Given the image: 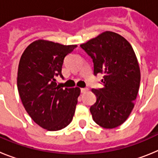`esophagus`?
Listing matches in <instances>:
<instances>
[{"instance_id": "esophagus-1", "label": "esophagus", "mask_w": 158, "mask_h": 158, "mask_svg": "<svg viewBox=\"0 0 158 158\" xmlns=\"http://www.w3.org/2000/svg\"><path fill=\"white\" fill-rule=\"evenodd\" d=\"M88 90H89V89H87V88H82V89H81V92L82 93H85Z\"/></svg>"}]
</instances>
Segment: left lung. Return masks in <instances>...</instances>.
<instances>
[{
    "instance_id": "8db88e82",
    "label": "left lung",
    "mask_w": 158,
    "mask_h": 158,
    "mask_svg": "<svg viewBox=\"0 0 158 158\" xmlns=\"http://www.w3.org/2000/svg\"><path fill=\"white\" fill-rule=\"evenodd\" d=\"M81 47L93 59L94 75L104 74V87L92 89L96 96L90 107L93 120L106 129L120 126L133 110L140 85V69L133 48L112 31L103 32Z\"/></svg>"
}]
</instances>
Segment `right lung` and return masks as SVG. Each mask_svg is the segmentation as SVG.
Returning a JSON list of instances; mask_svg holds the SVG:
<instances>
[{
	"mask_svg": "<svg viewBox=\"0 0 158 158\" xmlns=\"http://www.w3.org/2000/svg\"><path fill=\"white\" fill-rule=\"evenodd\" d=\"M76 47L39 40L25 49L19 60L17 88L22 104L33 121L47 131L63 129L74 115L81 89H62L55 78L63 79L64 58Z\"/></svg>",
	"mask_w": 158,
	"mask_h": 158,
	"instance_id": "add662e5",
	"label": "right lung"
}]
</instances>
